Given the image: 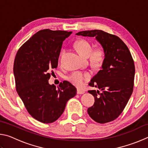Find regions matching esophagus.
Returning a JSON list of instances; mask_svg holds the SVG:
<instances>
[{
  "mask_svg": "<svg viewBox=\"0 0 148 148\" xmlns=\"http://www.w3.org/2000/svg\"><path fill=\"white\" fill-rule=\"evenodd\" d=\"M84 92H85V91H84V90L79 89H77V94L82 95V94H84Z\"/></svg>",
  "mask_w": 148,
  "mask_h": 148,
  "instance_id": "obj_1",
  "label": "esophagus"
}]
</instances>
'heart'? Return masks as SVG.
I'll list each match as a JSON object with an SVG mask.
<instances>
[{
  "instance_id": "1",
  "label": "heart",
  "mask_w": 148,
  "mask_h": 148,
  "mask_svg": "<svg viewBox=\"0 0 148 148\" xmlns=\"http://www.w3.org/2000/svg\"><path fill=\"white\" fill-rule=\"evenodd\" d=\"M75 46L77 51L81 56L84 57L90 56V61L94 66H99L102 64L105 57L104 51L102 49L99 48L93 50V46L92 44L86 40H81L76 42ZM65 50L62 49L60 53V57L63 56ZM90 77H91L90 72L74 71L69 75L67 79L74 86L80 87L84 84L85 81L89 79Z\"/></svg>"
}]
</instances>
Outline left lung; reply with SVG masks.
Returning <instances> with one entry per match:
<instances>
[{"mask_svg":"<svg viewBox=\"0 0 148 148\" xmlns=\"http://www.w3.org/2000/svg\"><path fill=\"white\" fill-rule=\"evenodd\" d=\"M76 35L95 37L105 53L101 70L89 84L101 92L88 91L95 97L88 114L99 123L114 121L123 111L133 91L135 67L131 52L118 36L101 30L80 31Z\"/></svg>","mask_w":148,"mask_h":148,"instance_id":"8db88e82","label":"left lung"}]
</instances>
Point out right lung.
Instances as JSON below:
<instances>
[{"instance_id":"1","label":"right lung","mask_w":148,"mask_h":148,"mask_svg":"<svg viewBox=\"0 0 148 148\" xmlns=\"http://www.w3.org/2000/svg\"><path fill=\"white\" fill-rule=\"evenodd\" d=\"M72 34L44 29L37 32L19 49L14 60L16 91L29 114L40 122L51 123L63 113L76 89L67 81L59 87L49 84V72L56 69L62 42Z\"/></svg>"}]
</instances>
